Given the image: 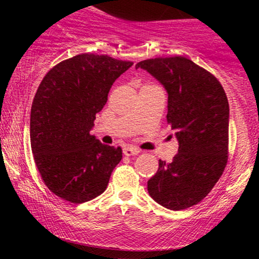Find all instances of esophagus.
<instances>
[{"label":"esophagus","instance_id":"34e87169","mask_svg":"<svg viewBox=\"0 0 259 259\" xmlns=\"http://www.w3.org/2000/svg\"><path fill=\"white\" fill-rule=\"evenodd\" d=\"M123 152H124V154H125V156L129 157V156H135V154H139L140 150H139V148L134 147V146H125V147H124Z\"/></svg>","mask_w":259,"mask_h":259}]
</instances>
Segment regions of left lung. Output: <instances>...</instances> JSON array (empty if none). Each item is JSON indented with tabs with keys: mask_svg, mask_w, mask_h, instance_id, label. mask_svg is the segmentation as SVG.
<instances>
[{
	"mask_svg": "<svg viewBox=\"0 0 259 259\" xmlns=\"http://www.w3.org/2000/svg\"><path fill=\"white\" fill-rule=\"evenodd\" d=\"M138 68L167 90V121L179 141L170 163L159 159L148 194L168 209H186L209 194L227 167L228 97L213 74L183 56L146 59Z\"/></svg>",
	"mask_w": 259,
	"mask_h": 259,
	"instance_id": "left-lung-1",
	"label": "left lung"
}]
</instances>
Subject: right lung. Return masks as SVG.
Masks as SVG:
<instances>
[{"mask_svg": "<svg viewBox=\"0 0 259 259\" xmlns=\"http://www.w3.org/2000/svg\"><path fill=\"white\" fill-rule=\"evenodd\" d=\"M134 63L81 53L49 70L31 106L30 144L45 185L58 197L84 203L107 189L121 148L90 130L113 82Z\"/></svg>", "mask_w": 259, "mask_h": 259, "instance_id": "1", "label": "right lung"}]
</instances>
